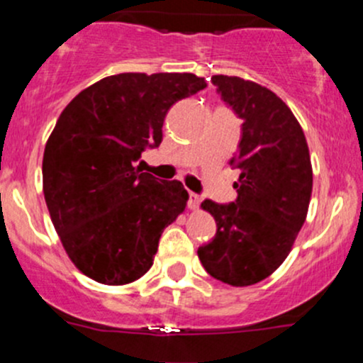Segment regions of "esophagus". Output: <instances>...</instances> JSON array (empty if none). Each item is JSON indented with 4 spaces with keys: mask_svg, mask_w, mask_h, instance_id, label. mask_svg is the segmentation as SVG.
<instances>
[{
    "mask_svg": "<svg viewBox=\"0 0 363 363\" xmlns=\"http://www.w3.org/2000/svg\"><path fill=\"white\" fill-rule=\"evenodd\" d=\"M200 202H202L200 195H196V193H193V191L188 193V207L189 208H199Z\"/></svg>",
    "mask_w": 363,
    "mask_h": 363,
    "instance_id": "1",
    "label": "esophagus"
}]
</instances>
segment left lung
Wrapping results in <instances>:
<instances>
[{"mask_svg":"<svg viewBox=\"0 0 363 363\" xmlns=\"http://www.w3.org/2000/svg\"><path fill=\"white\" fill-rule=\"evenodd\" d=\"M221 100L242 119L237 155V200H203L216 235L199 247L203 269L232 286L269 277L290 255L313 191L309 147L298 121L277 94L240 77L214 75Z\"/></svg>","mask_w":363,"mask_h":363,"instance_id":"8db88e82","label":"left lung"}]
</instances>
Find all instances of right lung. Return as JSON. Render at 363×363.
I'll return each instance as SVG.
<instances>
[{"instance_id":"1","label":"right lung","mask_w":363,"mask_h":363,"mask_svg":"<svg viewBox=\"0 0 363 363\" xmlns=\"http://www.w3.org/2000/svg\"><path fill=\"white\" fill-rule=\"evenodd\" d=\"M203 87L193 73H119L61 112L43 152V195L65 251L91 279L117 286L151 269L188 191L140 172L137 161L161 144L172 105Z\"/></svg>"}]
</instances>
